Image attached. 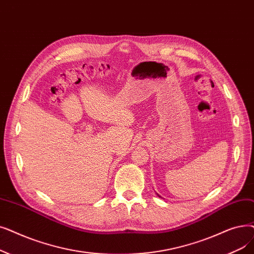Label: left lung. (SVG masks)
Returning a JSON list of instances; mask_svg holds the SVG:
<instances>
[{
  "mask_svg": "<svg viewBox=\"0 0 254 254\" xmlns=\"http://www.w3.org/2000/svg\"><path fill=\"white\" fill-rule=\"evenodd\" d=\"M157 195H158V196H159V197H161V196H160V195H159V194H158V193H157ZM161 198H162V197H161Z\"/></svg>",
  "mask_w": 254,
  "mask_h": 254,
  "instance_id": "obj_1",
  "label": "left lung"
}]
</instances>
